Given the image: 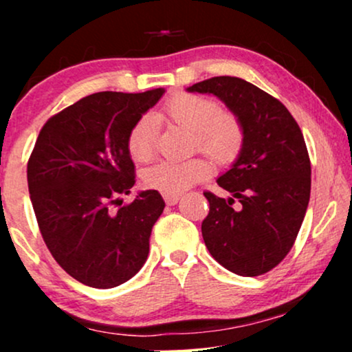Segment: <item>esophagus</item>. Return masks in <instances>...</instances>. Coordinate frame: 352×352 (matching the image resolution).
<instances>
[{
    "mask_svg": "<svg viewBox=\"0 0 352 352\" xmlns=\"http://www.w3.org/2000/svg\"><path fill=\"white\" fill-rule=\"evenodd\" d=\"M163 199H165L166 205H176L179 201L181 195L179 194H163Z\"/></svg>",
    "mask_w": 352,
    "mask_h": 352,
    "instance_id": "34e87169",
    "label": "esophagus"
}]
</instances>
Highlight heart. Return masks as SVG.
Listing matches in <instances>:
<instances>
[{"instance_id": "b5f03b06", "label": "heart", "mask_w": 352, "mask_h": 352, "mask_svg": "<svg viewBox=\"0 0 352 352\" xmlns=\"http://www.w3.org/2000/svg\"><path fill=\"white\" fill-rule=\"evenodd\" d=\"M165 115L173 124L192 133V146L200 148L219 165H229L243 146V126L234 113L221 110L219 104L204 96L179 93L165 105ZM157 122L144 115L128 134V152L133 160L147 162L155 152ZM211 175V163L204 157L186 162H158L142 171V182L148 189L163 194H179Z\"/></svg>"}]
</instances>
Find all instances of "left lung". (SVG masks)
Here are the masks:
<instances>
[{
  "mask_svg": "<svg viewBox=\"0 0 352 352\" xmlns=\"http://www.w3.org/2000/svg\"><path fill=\"white\" fill-rule=\"evenodd\" d=\"M187 91L219 98L245 133L237 160L218 177L229 199L204 192L206 248L228 271L261 276L287 256L305 219L311 195L305 138L280 100L237 76H213Z\"/></svg>",
  "mask_w": 352,
  "mask_h": 352,
  "instance_id": "8db88e82",
  "label": "left lung"
}]
</instances>
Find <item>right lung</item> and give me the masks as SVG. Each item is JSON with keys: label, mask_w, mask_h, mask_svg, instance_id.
<instances>
[{"label": "right lung", "mask_w": 352, "mask_h": 352, "mask_svg": "<svg viewBox=\"0 0 352 352\" xmlns=\"http://www.w3.org/2000/svg\"><path fill=\"white\" fill-rule=\"evenodd\" d=\"M165 89L104 91L80 99L41 128L28 158V192L52 258L76 280L113 288L136 276L148 254L152 228L165 208L157 190L134 186L128 134Z\"/></svg>", "instance_id": "add662e5"}]
</instances>
